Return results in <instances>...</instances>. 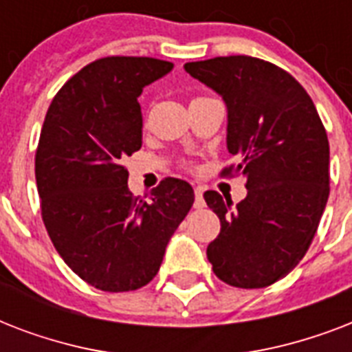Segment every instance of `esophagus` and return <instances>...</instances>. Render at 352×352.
Here are the masks:
<instances>
[{"mask_svg":"<svg viewBox=\"0 0 352 352\" xmlns=\"http://www.w3.org/2000/svg\"><path fill=\"white\" fill-rule=\"evenodd\" d=\"M195 208H204L206 203H204V197H203V188H195V203H193Z\"/></svg>","mask_w":352,"mask_h":352,"instance_id":"1","label":"esophagus"}]
</instances>
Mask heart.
<instances>
[{
    "instance_id": "heart-1",
    "label": "heart",
    "mask_w": 352,
    "mask_h": 352,
    "mask_svg": "<svg viewBox=\"0 0 352 352\" xmlns=\"http://www.w3.org/2000/svg\"><path fill=\"white\" fill-rule=\"evenodd\" d=\"M188 166V168H192V164H186Z\"/></svg>"
}]
</instances>
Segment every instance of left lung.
I'll list each match as a JSON object with an SVG mask.
<instances>
[{
    "label": "left lung",
    "mask_w": 352,
    "mask_h": 352,
    "mask_svg": "<svg viewBox=\"0 0 352 352\" xmlns=\"http://www.w3.org/2000/svg\"><path fill=\"white\" fill-rule=\"evenodd\" d=\"M228 107L226 144L245 175L246 197L210 190L204 201L221 221L206 248L221 281L263 289L285 278L309 250L329 199V140L314 102L285 69L252 56H217L184 65Z\"/></svg>",
    "instance_id": "1"
}]
</instances>
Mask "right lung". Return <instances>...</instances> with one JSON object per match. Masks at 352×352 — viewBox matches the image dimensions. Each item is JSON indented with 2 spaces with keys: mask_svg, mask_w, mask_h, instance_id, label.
<instances>
[{
  "mask_svg": "<svg viewBox=\"0 0 352 352\" xmlns=\"http://www.w3.org/2000/svg\"><path fill=\"white\" fill-rule=\"evenodd\" d=\"M173 63L148 56L98 58L63 84L36 148L41 219L67 267L106 292L157 276L166 246L193 204L186 181L168 177L149 201L127 188L126 157L142 146L138 96Z\"/></svg>",
  "mask_w": 352,
  "mask_h": 352,
  "instance_id": "right-lung-1",
  "label": "right lung"
}]
</instances>
